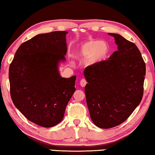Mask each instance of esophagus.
<instances>
[{
	"instance_id": "1",
	"label": "esophagus",
	"mask_w": 155,
	"mask_h": 155,
	"mask_svg": "<svg viewBox=\"0 0 155 155\" xmlns=\"http://www.w3.org/2000/svg\"><path fill=\"white\" fill-rule=\"evenodd\" d=\"M86 84H87V82H86V80L84 79V78H82V79L80 80V85L82 86V87H85Z\"/></svg>"
}]
</instances>
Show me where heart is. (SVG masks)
I'll use <instances>...</instances> for the list:
<instances>
[{"instance_id":"obj_1","label":"heart","mask_w":155,"mask_h":155,"mask_svg":"<svg viewBox=\"0 0 155 155\" xmlns=\"http://www.w3.org/2000/svg\"><path fill=\"white\" fill-rule=\"evenodd\" d=\"M109 53L110 46L106 42L88 41L75 50L73 56L78 59H87L88 65H94L104 61Z\"/></svg>"}]
</instances>
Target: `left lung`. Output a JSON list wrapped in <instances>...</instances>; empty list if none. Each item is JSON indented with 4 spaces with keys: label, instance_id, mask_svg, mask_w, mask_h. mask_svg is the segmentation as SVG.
Instances as JSON below:
<instances>
[{
    "label": "left lung",
    "instance_id": "obj_1",
    "mask_svg": "<svg viewBox=\"0 0 155 155\" xmlns=\"http://www.w3.org/2000/svg\"><path fill=\"white\" fill-rule=\"evenodd\" d=\"M108 34L114 37L117 51L107 60L84 70L90 117L102 129L119 125L139 105L146 73L145 63L135 44L119 34Z\"/></svg>",
    "mask_w": 155,
    "mask_h": 155
}]
</instances>
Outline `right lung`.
<instances>
[{
  "label": "right lung",
  "instance_id": "add662e5",
  "mask_svg": "<svg viewBox=\"0 0 155 155\" xmlns=\"http://www.w3.org/2000/svg\"><path fill=\"white\" fill-rule=\"evenodd\" d=\"M67 31L39 34L21 44L9 68L11 99L30 121L51 127L63 119L75 91L76 76L62 78L65 62Z\"/></svg>",
  "mask_w": 155,
  "mask_h": 155
}]
</instances>
